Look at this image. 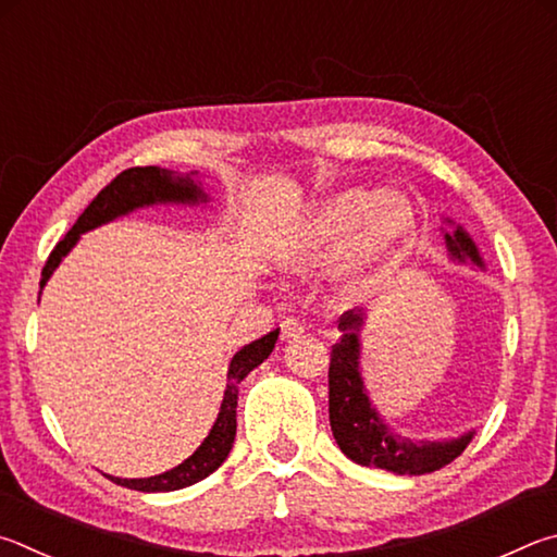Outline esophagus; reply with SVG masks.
<instances>
[{
	"instance_id": "obj_1",
	"label": "esophagus",
	"mask_w": 557,
	"mask_h": 557,
	"mask_svg": "<svg viewBox=\"0 0 557 557\" xmlns=\"http://www.w3.org/2000/svg\"><path fill=\"white\" fill-rule=\"evenodd\" d=\"M304 333H306V327L300 325L296 318H286L284 323H281V339H284V343H290V339H298Z\"/></svg>"
}]
</instances>
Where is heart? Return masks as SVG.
Returning a JSON list of instances; mask_svg holds the SVG:
<instances>
[{"label": "heart", "instance_id": "b5f03b06", "mask_svg": "<svg viewBox=\"0 0 557 557\" xmlns=\"http://www.w3.org/2000/svg\"><path fill=\"white\" fill-rule=\"evenodd\" d=\"M416 234L418 214L406 193L345 188L320 202L300 224L284 263L294 273H310L345 249L337 294L345 300H359L401 267Z\"/></svg>", "mask_w": 557, "mask_h": 557}]
</instances>
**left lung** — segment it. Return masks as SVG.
Instances as JSON below:
<instances>
[{"label": "left lung", "instance_id": "left-lung-1", "mask_svg": "<svg viewBox=\"0 0 557 557\" xmlns=\"http://www.w3.org/2000/svg\"><path fill=\"white\" fill-rule=\"evenodd\" d=\"M450 224V232L443 230L447 257L455 263H476L484 269L482 253L465 227ZM367 323V310H347L339 318V343L330 355V428L335 443L349 460L364 467L394 474H428L450 465L455 457L465 453L476 431H467L457 437L441 441H418L396 431L379 413L362 376V330Z\"/></svg>", "mask_w": 557, "mask_h": 557}]
</instances>
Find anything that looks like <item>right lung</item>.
<instances>
[{
    "instance_id": "1",
    "label": "right lung",
    "mask_w": 557,
    "mask_h": 557,
    "mask_svg": "<svg viewBox=\"0 0 557 557\" xmlns=\"http://www.w3.org/2000/svg\"><path fill=\"white\" fill-rule=\"evenodd\" d=\"M210 195L205 193L202 181H198V171L190 173H175L169 169H159V165H144V169H126L116 178L107 185L104 190L97 193V198L87 205L85 212L77 218L71 232L55 244V249L48 257L46 267L41 271V288L53 276V271L61 267V261L71 253L85 232L102 224L112 222L116 218H124L134 210L153 208V205H208ZM278 339V327L271 330L253 343L244 345L237 355L232 357L227 369V386H224V396L220 404V413L214 418V425L210 433L200 443L188 460H183L173 470L146 476V480H122V476H112L114 484L126 486V490L136 492H175L183 486H190L195 482L205 480L218 467L227 460L232 450L234 435H237V396H239V382L247 376L251 369H257L263 359H269Z\"/></svg>"
}]
</instances>
